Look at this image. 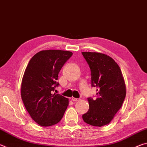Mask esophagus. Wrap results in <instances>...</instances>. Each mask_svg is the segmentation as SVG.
<instances>
[{
	"label": "esophagus",
	"instance_id": "obj_1",
	"mask_svg": "<svg viewBox=\"0 0 147 147\" xmlns=\"http://www.w3.org/2000/svg\"><path fill=\"white\" fill-rule=\"evenodd\" d=\"M71 100H73V102H77V101H78L80 99L79 98H74V97H72V98H71Z\"/></svg>",
	"mask_w": 147,
	"mask_h": 147
}]
</instances>
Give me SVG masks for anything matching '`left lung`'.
<instances>
[{"mask_svg": "<svg viewBox=\"0 0 147 147\" xmlns=\"http://www.w3.org/2000/svg\"><path fill=\"white\" fill-rule=\"evenodd\" d=\"M91 73L92 86L97 87L96 98H88L89 109L82 118L87 124L102 126L109 124L120 109L126 96V84L119 65L100 53L82 52Z\"/></svg>", "mask_w": 147, "mask_h": 147, "instance_id": "1", "label": "left lung"}]
</instances>
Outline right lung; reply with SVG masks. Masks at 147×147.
<instances>
[{
	"instance_id": "add662e5",
	"label": "right lung",
	"mask_w": 147,
	"mask_h": 147,
	"mask_svg": "<svg viewBox=\"0 0 147 147\" xmlns=\"http://www.w3.org/2000/svg\"><path fill=\"white\" fill-rule=\"evenodd\" d=\"M73 53L46 50L36 53L27 65L22 79L21 94L32 119L41 126L57 124L63 117L69 99L54 93L58 73Z\"/></svg>"
}]
</instances>
